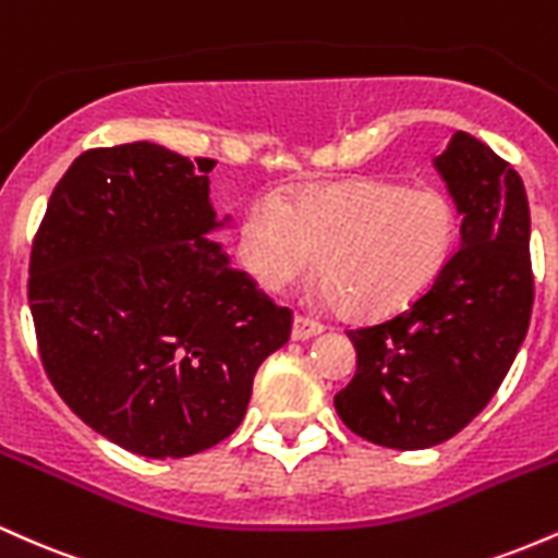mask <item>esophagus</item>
<instances>
[{"label":"esophagus","instance_id":"esophagus-1","mask_svg":"<svg viewBox=\"0 0 558 558\" xmlns=\"http://www.w3.org/2000/svg\"><path fill=\"white\" fill-rule=\"evenodd\" d=\"M323 332V325L317 323V319L312 317H304V315H296L293 317V341H306V338L312 336H319Z\"/></svg>","mask_w":558,"mask_h":558}]
</instances>
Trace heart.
Here are the masks:
<instances>
[{
	"label": "heart",
	"mask_w": 558,
	"mask_h": 558,
	"mask_svg": "<svg viewBox=\"0 0 558 558\" xmlns=\"http://www.w3.org/2000/svg\"><path fill=\"white\" fill-rule=\"evenodd\" d=\"M453 243L457 209L430 185H315L286 204L257 198L243 215L248 270L267 291L310 278L319 257L328 299L360 319L417 301L444 272Z\"/></svg>",
	"instance_id": "1"
}]
</instances>
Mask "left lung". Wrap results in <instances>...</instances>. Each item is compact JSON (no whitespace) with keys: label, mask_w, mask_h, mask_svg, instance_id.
I'll use <instances>...</instances> for the list:
<instances>
[{"label":"left lung","mask_w":558,"mask_h":558,"mask_svg":"<svg viewBox=\"0 0 558 558\" xmlns=\"http://www.w3.org/2000/svg\"><path fill=\"white\" fill-rule=\"evenodd\" d=\"M435 168L462 215V246L409 310L349 330L356 375L336 393L351 433L401 451L444 444L483 412L533 312L522 178L464 131L453 133Z\"/></svg>","instance_id":"obj_1"}]
</instances>
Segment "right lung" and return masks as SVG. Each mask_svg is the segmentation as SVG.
Here are the masks:
<instances>
[{
  "label": "right lung",
  "instance_id": "1",
  "mask_svg": "<svg viewBox=\"0 0 558 558\" xmlns=\"http://www.w3.org/2000/svg\"><path fill=\"white\" fill-rule=\"evenodd\" d=\"M215 159L151 144L88 149L54 185L31 248L38 354L60 399L112 444L183 459L226 440L293 312L209 230Z\"/></svg>",
  "mask_w": 558,
  "mask_h": 558
}]
</instances>
